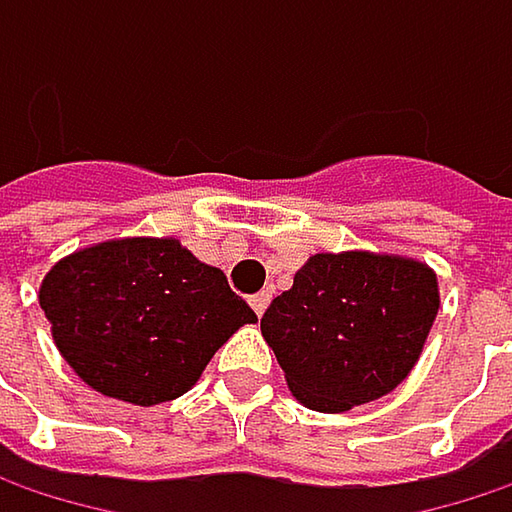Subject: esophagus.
<instances>
[{
	"instance_id": "34e87169",
	"label": "esophagus",
	"mask_w": 512,
	"mask_h": 512,
	"mask_svg": "<svg viewBox=\"0 0 512 512\" xmlns=\"http://www.w3.org/2000/svg\"><path fill=\"white\" fill-rule=\"evenodd\" d=\"M269 299H272V296H269L266 290H260V293H255V296L249 299V302H252V308H255L257 317H263V311H266V305H269Z\"/></svg>"
}]
</instances>
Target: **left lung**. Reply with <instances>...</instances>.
I'll list each match as a JSON object with an SVG mask.
<instances>
[{"label":"left lung","mask_w":512,"mask_h":512,"mask_svg":"<svg viewBox=\"0 0 512 512\" xmlns=\"http://www.w3.org/2000/svg\"><path fill=\"white\" fill-rule=\"evenodd\" d=\"M439 311L433 269L391 255H314L272 299L260 332L296 400L347 412L397 388Z\"/></svg>","instance_id":"8db88e82"}]
</instances>
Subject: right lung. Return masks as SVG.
I'll return each instance as SVG.
<instances>
[{"label":"right lung","instance_id":"add662e5","mask_svg":"<svg viewBox=\"0 0 512 512\" xmlns=\"http://www.w3.org/2000/svg\"><path fill=\"white\" fill-rule=\"evenodd\" d=\"M41 308L64 361L94 391L154 406L186 394L255 311L222 269L177 240H112L52 266Z\"/></svg>","mask_w":512,"mask_h":512}]
</instances>
